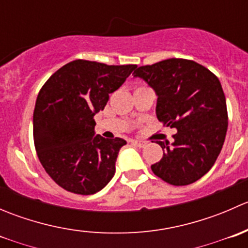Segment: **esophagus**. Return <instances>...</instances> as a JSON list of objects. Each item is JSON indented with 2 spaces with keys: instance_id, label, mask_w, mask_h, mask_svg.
Segmentation results:
<instances>
[{
  "instance_id": "esophagus-1",
  "label": "esophagus",
  "mask_w": 248,
  "mask_h": 248,
  "mask_svg": "<svg viewBox=\"0 0 248 248\" xmlns=\"http://www.w3.org/2000/svg\"><path fill=\"white\" fill-rule=\"evenodd\" d=\"M131 142H132V144L137 145V146H138V147H144V146H145V144H146V142L141 141V140H136V139L131 140Z\"/></svg>"
}]
</instances>
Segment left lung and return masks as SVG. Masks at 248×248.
<instances>
[{
  "instance_id": "obj_1",
  "label": "left lung",
  "mask_w": 248,
  "mask_h": 248,
  "mask_svg": "<svg viewBox=\"0 0 248 248\" xmlns=\"http://www.w3.org/2000/svg\"><path fill=\"white\" fill-rule=\"evenodd\" d=\"M133 74L156 91L157 119L177 131L171 144L157 141L163 157L152 171L174 186L193 184L212 168L226 139L228 111L218 78L185 59L138 67Z\"/></svg>"
}]
</instances>
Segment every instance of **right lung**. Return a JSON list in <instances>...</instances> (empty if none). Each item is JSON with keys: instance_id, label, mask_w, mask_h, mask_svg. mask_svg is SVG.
I'll return each instance as SVG.
<instances>
[{"instance_id": "1", "label": "right lung", "mask_w": 248, "mask_h": 248, "mask_svg": "<svg viewBox=\"0 0 248 248\" xmlns=\"http://www.w3.org/2000/svg\"><path fill=\"white\" fill-rule=\"evenodd\" d=\"M136 67L76 60L42 86L33 111L34 147L47 175L66 191L93 194L114 176L126 140L94 136L93 116Z\"/></svg>"}]
</instances>
